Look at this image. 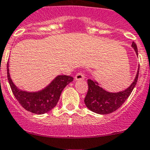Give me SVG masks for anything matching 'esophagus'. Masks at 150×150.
<instances>
[{
  "label": "esophagus",
  "instance_id": "esophagus-1",
  "mask_svg": "<svg viewBox=\"0 0 150 150\" xmlns=\"http://www.w3.org/2000/svg\"><path fill=\"white\" fill-rule=\"evenodd\" d=\"M85 79V75L82 72H78L75 76V81H79V80Z\"/></svg>",
  "mask_w": 150,
  "mask_h": 150
}]
</instances>
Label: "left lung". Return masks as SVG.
<instances>
[{
  "mask_svg": "<svg viewBox=\"0 0 150 150\" xmlns=\"http://www.w3.org/2000/svg\"><path fill=\"white\" fill-rule=\"evenodd\" d=\"M132 47L138 55V49H137V44L134 42L132 43ZM139 72V67L133 83L126 90L118 93H109L99 87L97 83L88 79V89L84 99L86 107L93 112L101 115L110 114L117 110L121 107L122 104L125 102L128 96L131 95L132 91L134 90L138 81Z\"/></svg>",
  "mask_w": 150,
  "mask_h": 150,
  "instance_id": "1",
  "label": "left lung"
}]
</instances>
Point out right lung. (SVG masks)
Segmentation results:
<instances>
[{"label": "right lung", "mask_w": 150, "mask_h": 150, "mask_svg": "<svg viewBox=\"0 0 150 150\" xmlns=\"http://www.w3.org/2000/svg\"><path fill=\"white\" fill-rule=\"evenodd\" d=\"M7 78L12 93L22 107L29 112L38 115L44 114L52 110L57 105L63 89L73 81V78L69 75H59L41 91L28 93L18 89L13 83L8 72V64Z\"/></svg>", "instance_id": "1"}]
</instances>
